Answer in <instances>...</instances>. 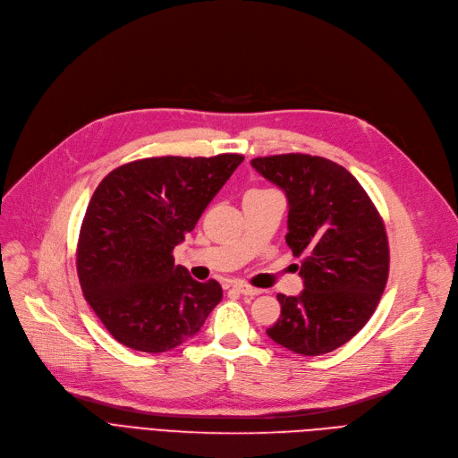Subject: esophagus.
I'll return each instance as SVG.
<instances>
[{
    "mask_svg": "<svg viewBox=\"0 0 458 458\" xmlns=\"http://www.w3.org/2000/svg\"><path fill=\"white\" fill-rule=\"evenodd\" d=\"M234 288H236L242 295H248V298H255V295H259V293H260V290H259V288H253V286L244 284V283H238Z\"/></svg>",
    "mask_w": 458,
    "mask_h": 458,
    "instance_id": "34e87169",
    "label": "esophagus"
}]
</instances>
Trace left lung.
<instances>
[{
	"label": "left lung",
	"mask_w": 458,
	"mask_h": 458,
	"mask_svg": "<svg viewBox=\"0 0 458 458\" xmlns=\"http://www.w3.org/2000/svg\"><path fill=\"white\" fill-rule=\"evenodd\" d=\"M251 166L288 199L286 244L301 257L300 295L279 293L276 344L316 357L352 340L379 305L388 281L385 224L360 182L324 157H259Z\"/></svg>",
	"instance_id": "left-lung-1"
}]
</instances>
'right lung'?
<instances>
[{"instance_id": "add662e5", "label": "right lung", "mask_w": 458, "mask_h": 458, "mask_svg": "<svg viewBox=\"0 0 458 458\" xmlns=\"http://www.w3.org/2000/svg\"><path fill=\"white\" fill-rule=\"evenodd\" d=\"M242 160L236 153L140 158L98 184L81 224L77 276L114 340L144 353L170 352L222 301L220 283H198L172 251Z\"/></svg>"}]
</instances>
